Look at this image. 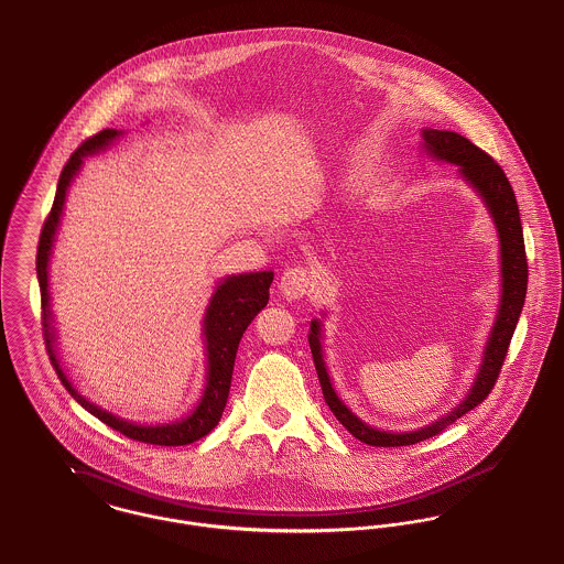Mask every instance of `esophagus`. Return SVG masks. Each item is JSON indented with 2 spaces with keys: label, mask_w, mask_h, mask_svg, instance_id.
Here are the masks:
<instances>
[{
  "label": "esophagus",
  "mask_w": 564,
  "mask_h": 564,
  "mask_svg": "<svg viewBox=\"0 0 564 564\" xmlns=\"http://www.w3.org/2000/svg\"><path fill=\"white\" fill-rule=\"evenodd\" d=\"M282 297L289 301H300L307 297L314 291V278L307 269L295 267V269H286L280 278L278 284Z\"/></svg>",
  "instance_id": "obj_1"
}]
</instances>
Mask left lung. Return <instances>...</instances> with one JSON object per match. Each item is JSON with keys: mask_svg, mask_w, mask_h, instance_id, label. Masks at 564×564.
<instances>
[{"mask_svg": "<svg viewBox=\"0 0 564 564\" xmlns=\"http://www.w3.org/2000/svg\"><path fill=\"white\" fill-rule=\"evenodd\" d=\"M421 150L425 155L434 158L436 162H445L457 166L459 180L473 189L498 235V267H500V295L496 316L489 329L481 364L477 368V375L473 378L470 389L466 395L451 409L449 413L441 414L427 425H421L409 432H391L380 430L366 423L352 413L338 395L334 380L327 370L323 339H325V325L321 318H314L310 323V350L316 366V375L323 387V395L332 413L336 414L339 423L361 443L372 447H404L414 445L419 441L432 438L441 434L447 425L462 414L473 411L488 398L498 372L502 368V361L509 350V341L513 338V332L518 327L522 307L525 301V286H528V263H525L524 232L520 223V209L513 188L502 173V169L489 158L486 151L473 145L468 139H464L457 132L451 130H436V128H421ZM323 318H327V312H323Z\"/></svg>", "mask_w": 564, "mask_h": 564, "instance_id": "1", "label": "left lung"}]
</instances>
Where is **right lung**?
<instances>
[{"label": "right lung", "mask_w": 564, "mask_h": 564, "mask_svg": "<svg viewBox=\"0 0 564 564\" xmlns=\"http://www.w3.org/2000/svg\"><path fill=\"white\" fill-rule=\"evenodd\" d=\"M121 134H123V130L107 128V130L98 132L96 137L87 139L70 155L68 164L64 166V171L59 175L53 209L40 232L39 257H36L44 339H46V350H48L55 372L64 382V387L68 389V393L85 411L98 416L102 423L111 425L113 430L121 432L123 436H128L132 441L160 445V447H182V445H189V443L207 436L218 425L220 416L225 413L239 339L248 329V325L254 321V316L267 305L269 286L273 282V271H250V273H237V275L232 273L216 284L209 303L205 307L203 329H200L203 344H205V384L188 414H184L175 421H166V423H134L123 416L109 413L107 409L87 400L76 389L73 378L66 375L59 350H57V329H55L51 291H48V269H51V259H53V248H55V241H57V235L62 228L66 198H68L73 182L78 177V173L85 164V158L109 150Z\"/></svg>", "instance_id": "obj_1"}]
</instances>
